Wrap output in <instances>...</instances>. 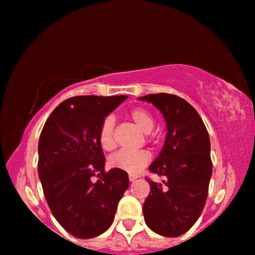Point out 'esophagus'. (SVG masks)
<instances>
[{"mask_svg":"<svg viewBox=\"0 0 255 255\" xmlns=\"http://www.w3.org/2000/svg\"><path fill=\"white\" fill-rule=\"evenodd\" d=\"M128 177H129V181L130 182H134L135 179L138 177V176L137 175H134V174H129V176H128Z\"/></svg>","mask_w":255,"mask_h":255,"instance_id":"34e87169","label":"esophagus"}]
</instances>
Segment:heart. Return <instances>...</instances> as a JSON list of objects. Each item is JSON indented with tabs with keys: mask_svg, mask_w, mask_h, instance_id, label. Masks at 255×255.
<instances>
[{
	"mask_svg": "<svg viewBox=\"0 0 255 255\" xmlns=\"http://www.w3.org/2000/svg\"><path fill=\"white\" fill-rule=\"evenodd\" d=\"M128 117L138 129L149 133L154 128L155 120L152 114L144 107H134L128 112ZM98 141L100 147L106 151L114 150L117 142L114 138V119L105 118L98 131ZM151 155L147 150H120L112 155L108 163L112 168L120 169L129 174H136L150 162Z\"/></svg>",
	"mask_w": 255,
	"mask_h": 255,
	"instance_id": "1",
	"label": "heart"
}]
</instances>
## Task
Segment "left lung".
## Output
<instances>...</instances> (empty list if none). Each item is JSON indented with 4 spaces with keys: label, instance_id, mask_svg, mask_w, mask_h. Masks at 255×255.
Segmentation results:
<instances>
[{
    "label": "left lung",
    "instance_id": "1",
    "mask_svg": "<svg viewBox=\"0 0 255 255\" xmlns=\"http://www.w3.org/2000/svg\"><path fill=\"white\" fill-rule=\"evenodd\" d=\"M158 108L167 122V137L149 171L163 177H145L150 192L143 203L144 222L164 237H178L193 226L208 198L212 161L210 137L197 111L175 94L141 97Z\"/></svg>",
    "mask_w": 255,
    "mask_h": 255
}]
</instances>
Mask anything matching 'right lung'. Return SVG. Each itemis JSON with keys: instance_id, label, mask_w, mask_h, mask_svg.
Wrapping results in <instances>:
<instances>
[{"instance_id": "obj_1", "label": "right lung", "mask_w": 255, "mask_h": 255, "mask_svg": "<svg viewBox=\"0 0 255 255\" xmlns=\"http://www.w3.org/2000/svg\"><path fill=\"white\" fill-rule=\"evenodd\" d=\"M127 96H79L58 105L38 142V175L47 205L64 230L90 239L108 230L129 186L128 174L105 170L98 131Z\"/></svg>"}]
</instances>
